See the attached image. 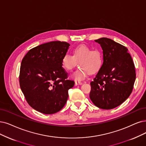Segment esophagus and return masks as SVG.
Wrapping results in <instances>:
<instances>
[{
    "label": "esophagus",
    "instance_id": "esophagus-1",
    "mask_svg": "<svg viewBox=\"0 0 146 146\" xmlns=\"http://www.w3.org/2000/svg\"><path fill=\"white\" fill-rule=\"evenodd\" d=\"M82 82H78V81H76V82H75V85H82Z\"/></svg>",
    "mask_w": 146,
    "mask_h": 146
}]
</instances>
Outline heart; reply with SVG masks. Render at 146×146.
Returning a JSON list of instances; mask_svg holds the SVG:
<instances>
[{
	"mask_svg": "<svg viewBox=\"0 0 146 146\" xmlns=\"http://www.w3.org/2000/svg\"><path fill=\"white\" fill-rule=\"evenodd\" d=\"M73 56L65 54L61 59V66L67 71H71L79 62L80 68L72 74V78L76 81H82L89 73L98 72L103 65L104 58L102 52L85 44L77 46L73 51Z\"/></svg>",
	"mask_w": 146,
	"mask_h": 146,
	"instance_id": "b5f03b06",
	"label": "heart"
}]
</instances>
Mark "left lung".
<instances>
[{
  "instance_id": "obj_1",
  "label": "left lung",
  "mask_w": 146,
  "mask_h": 146,
  "mask_svg": "<svg viewBox=\"0 0 146 146\" xmlns=\"http://www.w3.org/2000/svg\"><path fill=\"white\" fill-rule=\"evenodd\" d=\"M95 42L103 50L104 62L90 83V98L99 108L111 110L120 105L131 95L135 69L126 47L105 37Z\"/></svg>"
}]
</instances>
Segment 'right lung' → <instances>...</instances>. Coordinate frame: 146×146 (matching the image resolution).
Listing matches in <instances>:
<instances>
[{"label": "right lung", "mask_w": 146, "mask_h": 146, "mask_svg": "<svg viewBox=\"0 0 146 146\" xmlns=\"http://www.w3.org/2000/svg\"><path fill=\"white\" fill-rule=\"evenodd\" d=\"M70 45L51 41L31 49L21 63L19 82L28 104L36 111L52 114L60 111L74 82L67 80L61 59Z\"/></svg>", "instance_id": "add662e5"}]
</instances>
